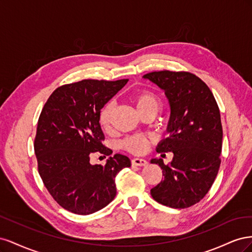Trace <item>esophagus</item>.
I'll return each mask as SVG.
<instances>
[{"label":"esophagus","mask_w":252,"mask_h":252,"mask_svg":"<svg viewBox=\"0 0 252 252\" xmlns=\"http://www.w3.org/2000/svg\"><path fill=\"white\" fill-rule=\"evenodd\" d=\"M132 165L135 166H146L148 164V162L145 158H135L131 161Z\"/></svg>","instance_id":"obj_1"}]
</instances>
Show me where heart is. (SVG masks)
Masks as SVG:
<instances>
[{
    "label": "heart",
    "instance_id": "b5f03b06",
    "mask_svg": "<svg viewBox=\"0 0 252 252\" xmlns=\"http://www.w3.org/2000/svg\"><path fill=\"white\" fill-rule=\"evenodd\" d=\"M135 104L138 107L139 111L147 110V109H156L158 110L161 102H159L158 97L150 93V91H142V93L135 95ZM114 109L113 102H109L104 106V108L101 111L100 120L102 125L107 128L110 125L111 116ZM150 143V138L144 134H135L132 136H129L123 142V147L128 151L133 152V154H142L148 149Z\"/></svg>",
    "mask_w": 252,
    "mask_h": 252
}]
</instances>
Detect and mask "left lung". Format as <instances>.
I'll list each match as a JSON object with an SVG mask.
<instances>
[{
  "instance_id": "left-lung-1",
  "label": "left lung",
  "mask_w": 252,
  "mask_h": 252,
  "mask_svg": "<svg viewBox=\"0 0 252 252\" xmlns=\"http://www.w3.org/2000/svg\"><path fill=\"white\" fill-rule=\"evenodd\" d=\"M164 90L170 106L166 132L158 152L172 151V161L158 164L164 179L150 190L162 205L180 209L199 203L218 174L222 152L223 128L220 109L211 90L196 75L185 71H155L143 75Z\"/></svg>"
}]
</instances>
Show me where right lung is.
<instances>
[{"label": "right lung", "mask_w": 252, "mask_h": 252, "mask_svg": "<svg viewBox=\"0 0 252 252\" xmlns=\"http://www.w3.org/2000/svg\"><path fill=\"white\" fill-rule=\"evenodd\" d=\"M128 82L83 80L53 91L41 112L34 140L37 168L45 187L68 211L86 216L107 206L117 194L114 179L128 157L116 154L105 166L91 165L90 155L110 156L102 144L101 109Z\"/></svg>", "instance_id": "obj_1"}]
</instances>
